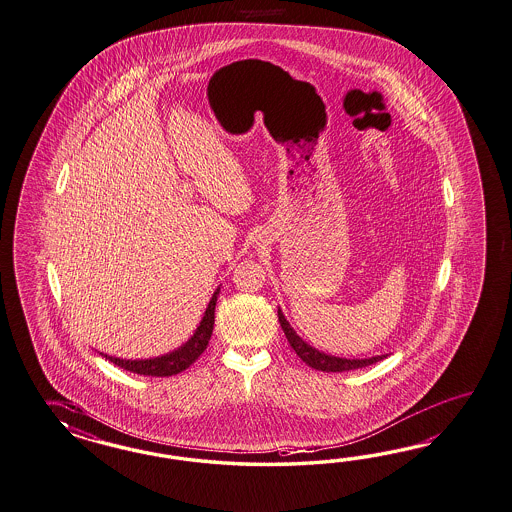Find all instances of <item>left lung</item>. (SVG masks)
Masks as SVG:
<instances>
[{
	"label": "left lung",
	"instance_id": "obj_1",
	"mask_svg": "<svg viewBox=\"0 0 512 512\" xmlns=\"http://www.w3.org/2000/svg\"><path fill=\"white\" fill-rule=\"evenodd\" d=\"M277 317H279V324L283 328V332L287 335L289 343H291L294 352L305 361L309 367L317 369V371H324V373H343V371H354V369H361V367H367V365H373L376 361L384 360L387 358V354L382 356H374V358H365V360H346V358H335V356H328L324 352H320L317 348H313L311 345H307L304 339L294 332L291 328V324L287 322L285 315L281 313V309H277Z\"/></svg>",
	"mask_w": 512,
	"mask_h": 512
}]
</instances>
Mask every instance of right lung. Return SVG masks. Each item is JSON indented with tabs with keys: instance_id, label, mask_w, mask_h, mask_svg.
Here are the masks:
<instances>
[{
	"instance_id": "1",
	"label": "right lung",
	"mask_w": 512,
	"mask_h": 512,
	"mask_svg": "<svg viewBox=\"0 0 512 512\" xmlns=\"http://www.w3.org/2000/svg\"><path fill=\"white\" fill-rule=\"evenodd\" d=\"M220 289H216L214 296L208 302L205 317L199 322L197 330L194 335L184 343V345L169 352L166 356H158V358H151V360H121V358H113L108 354H102L106 360L115 363L117 367L130 371V373L143 374V376H173L188 369L207 348L210 335L214 330V309H216V300H218Z\"/></svg>"
}]
</instances>
